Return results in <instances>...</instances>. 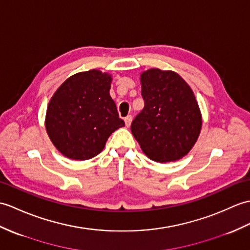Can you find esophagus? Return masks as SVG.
<instances>
[{
  "label": "esophagus",
  "instance_id": "esophagus-1",
  "mask_svg": "<svg viewBox=\"0 0 250 250\" xmlns=\"http://www.w3.org/2000/svg\"><path fill=\"white\" fill-rule=\"evenodd\" d=\"M132 116L131 115H127L126 117L125 118V126L129 127L131 125V123H132Z\"/></svg>",
  "mask_w": 250,
  "mask_h": 250
}]
</instances>
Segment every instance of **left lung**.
<instances>
[{
  "label": "left lung",
  "instance_id": "1",
  "mask_svg": "<svg viewBox=\"0 0 250 250\" xmlns=\"http://www.w3.org/2000/svg\"><path fill=\"white\" fill-rule=\"evenodd\" d=\"M145 107L131 132L150 160L175 162L187 155L199 137L202 116L189 85L171 70L151 68L141 74Z\"/></svg>",
  "mask_w": 250,
  "mask_h": 250
}]
</instances>
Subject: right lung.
Returning a JSON list of instances; mask_svg holds the SVG:
<instances>
[{"mask_svg": "<svg viewBox=\"0 0 250 250\" xmlns=\"http://www.w3.org/2000/svg\"><path fill=\"white\" fill-rule=\"evenodd\" d=\"M113 78L97 69L71 75L56 89L46 108L44 125L52 144L66 158L85 161L105 147L123 127L109 96Z\"/></svg>", "mask_w": 250, "mask_h": 250, "instance_id": "1", "label": "right lung"}]
</instances>
